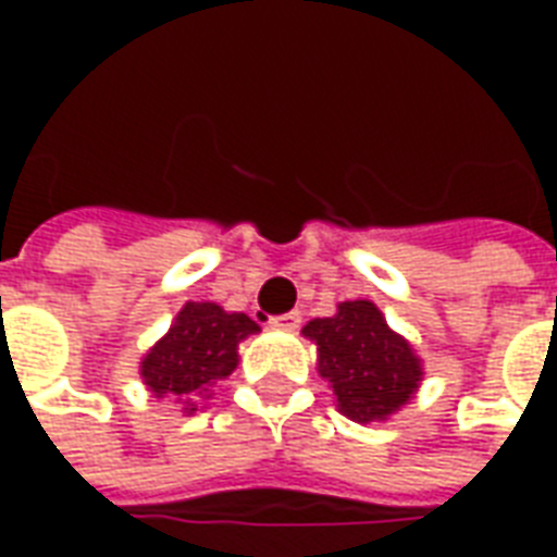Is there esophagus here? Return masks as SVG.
<instances>
[{
    "instance_id": "1",
    "label": "esophagus",
    "mask_w": 557,
    "mask_h": 557,
    "mask_svg": "<svg viewBox=\"0 0 557 557\" xmlns=\"http://www.w3.org/2000/svg\"><path fill=\"white\" fill-rule=\"evenodd\" d=\"M271 327H280V331H298V327H301V313L292 310V313L274 315V319H271Z\"/></svg>"
}]
</instances>
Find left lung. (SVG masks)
<instances>
[{"label":"left lung","mask_w":557,"mask_h":557,"mask_svg":"<svg viewBox=\"0 0 557 557\" xmlns=\"http://www.w3.org/2000/svg\"><path fill=\"white\" fill-rule=\"evenodd\" d=\"M319 351V375L331 382L349 420H387L418 391L423 367L409 339L391 331L373 301H343L337 313L304 325Z\"/></svg>","instance_id":"obj_1"}]
</instances>
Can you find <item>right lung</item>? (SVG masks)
<instances>
[{
  "label": "right lung",
  "mask_w": 557,
  "mask_h": 557,
  "mask_svg": "<svg viewBox=\"0 0 557 557\" xmlns=\"http://www.w3.org/2000/svg\"><path fill=\"white\" fill-rule=\"evenodd\" d=\"M250 315L230 313L220 304L187 301L172 327L148 349L139 375L154 397L182 399L194 414L196 397H206L220 379L238 367V343L256 334Z\"/></svg>",
  "instance_id": "obj_1"
}]
</instances>
